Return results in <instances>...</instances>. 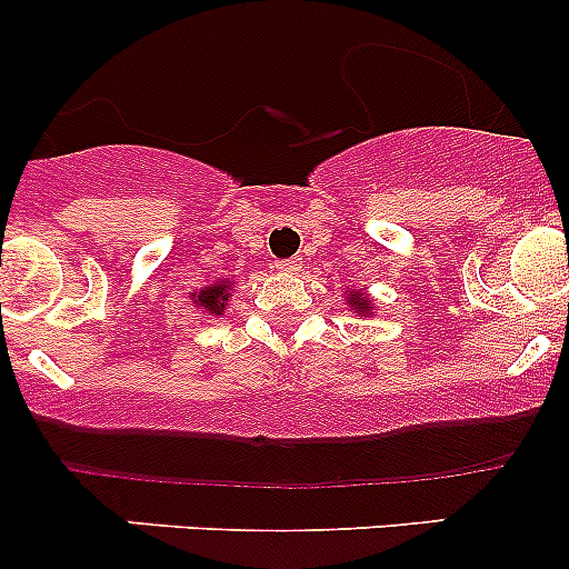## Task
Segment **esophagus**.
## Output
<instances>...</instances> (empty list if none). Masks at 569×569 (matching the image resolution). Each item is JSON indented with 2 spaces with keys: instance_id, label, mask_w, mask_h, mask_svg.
<instances>
[{
  "instance_id": "obj_1",
  "label": "esophagus",
  "mask_w": 569,
  "mask_h": 569,
  "mask_svg": "<svg viewBox=\"0 0 569 569\" xmlns=\"http://www.w3.org/2000/svg\"><path fill=\"white\" fill-rule=\"evenodd\" d=\"M274 267L286 274H297L302 269V258H283V261H278Z\"/></svg>"
}]
</instances>
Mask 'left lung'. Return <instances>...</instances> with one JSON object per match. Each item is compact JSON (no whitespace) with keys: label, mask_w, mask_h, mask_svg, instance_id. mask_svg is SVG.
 <instances>
[{"label":"left lung","mask_w":569,"mask_h":569,"mask_svg":"<svg viewBox=\"0 0 569 569\" xmlns=\"http://www.w3.org/2000/svg\"><path fill=\"white\" fill-rule=\"evenodd\" d=\"M347 302L355 313H371V297L363 291H349Z\"/></svg>","instance_id":"1"}]
</instances>
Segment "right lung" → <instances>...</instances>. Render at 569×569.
<instances>
[{"label": "right lung", "instance_id": "1", "mask_svg": "<svg viewBox=\"0 0 569 569\" xmlns=\"http://www.w3.org/2000/svg\"><path fill=\"white\" fill-rule=\"evenodd\" d=\"M228 291H231V280H217V283L206 286L198 295H192V302L198 308H203L206 313H214V317H222L228 306Z\"/></svg>", "mask_w": 569, "mask_h": 569}]
</instances>
